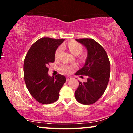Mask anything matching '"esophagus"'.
<instances>
[{
    "instance_id": "1",
    "label": "esophagus",
    "mask_w": 133,
    "mask_h": 133,
    "mask_svg": "<svg viewBox=\"0 0 133 133\" xmlns=\"http://www.w3.org/2000/svg\"><path fill=\"white\" fill-rule=\"evenodd\" d=\"M71 79V77H66V81H70Z\"/></svg>"
}]
</instances>
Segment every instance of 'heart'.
<instances>
[{"label":"heart","instance_id":"obj_1","mask_svg":"<svg viewBox=\"0 0 133 133\" xmlns=\"http://www.w3.org/2000/svg\"><path fill=\"white\" fill-rule=\"evenodd\" d=\"M68 47L70 50V52L74 55H79L82 52L83 47L80 43L76 42H71L68 44ZM62 46H59L56 51L55 57L56 58H58L61 54L62 51ZM76 68L75 65H68L66 64L62 65L60 67V70L61 71L66 74H69L72 71L74 68Z\"/></svg>","mask_w":133,"mask_h":133}]
</instances>
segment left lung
Segmentation results:
<instances>
[{
	"label": "left lung",
	"instance_id": "1",
	"mask_svg": "<svg viewBox=\"0 0 133 133\" xmlns=\"http://www.w3.org/2000/svg\"><path fill=\"white\" fill-rule=\"evenodd\" d=\"M87 50V57L82 68L76 75L88 76L87 81L82 83L75 91L77 102L91 105L99 100L106 90L110 76V63L104 48L92 39H76Z\"/></svg>",
	"mask_w": 133,
	"mask_h": 133
}]
</instances>
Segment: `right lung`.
<instances>
[{"label": "right lung", "instance_id": "right-lung-1", "mask_svg": "<svg viewBox=\"0 0 133 133\" xmlns=\"http://www.w3.org/2000/svg\"><path fill=\"white\" fill-rule=\"evenodd\" d=\"M64 41L41 38L32 45L25 57L23 72L26 86L32 97L42 104L57 101L66 82L64 76L58 74L54 77L48 74V65L54 62L56 51Z\"/></svg>", "mask_w": 133, "mask_h": 133}]
</instances>
